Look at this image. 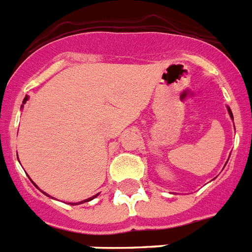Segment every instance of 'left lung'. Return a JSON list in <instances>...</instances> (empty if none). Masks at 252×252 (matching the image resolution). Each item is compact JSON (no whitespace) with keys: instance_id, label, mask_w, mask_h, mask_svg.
<instances>
[{"instance_id":"1","label":"left lung","mask_w":252,"mask_h":252,"mask_svg":"<svg viewBox=\"0 0 252 252\" xmlns=\"http://www.w3.org/2000/svg\"><path fill=\"white\" fill-rule=\"evenodd\" d=\"M228 111H229V115H230V118H232V119H233V115H232V111H230V109H228Z\"/></svg>"}]
</instances>
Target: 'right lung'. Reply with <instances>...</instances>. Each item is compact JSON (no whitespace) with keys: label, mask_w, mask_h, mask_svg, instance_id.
I'll list each match as a JSON object with an SVG mask.
<instances>
[{"label":"right lung","mask_w":252,"mask_h":252,"mask_svg":"<svg viewBox=\"0 0 252 252\" xmlns=\"http://www.w3.org/2000/svg\"><path fill=\"white\" fill-rule=\"evenodd\" d=\"M27 100H28V97H25V98H24V101H23V102H25V101H27ZM34 186H35V185H34ZM35 187H37V186H35ZM97 194H98V193H97ZM97 194H94V197H91V198H88V200H84V201H82V202H87V201H91V200H92V198H94V197H96ZM82 202H79V204H82ZM71 205H77V204H71Z\"/></svg>","instance_id":"add662e5"}]
</instances>
